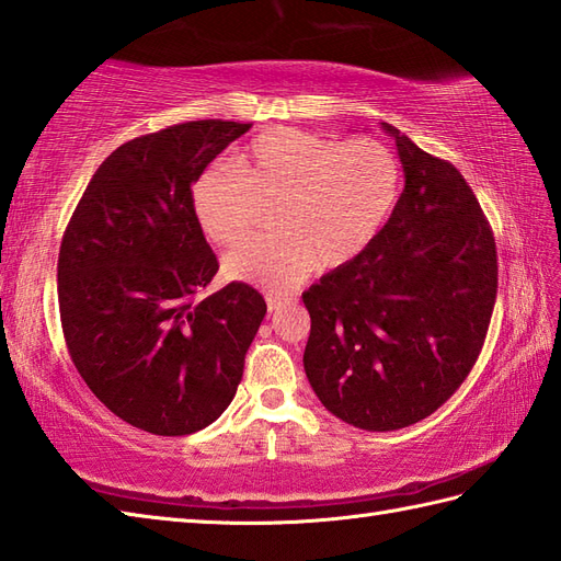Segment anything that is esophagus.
<instances>
[{
  "label": "esophagus",
  "mask_w": 561,
  "mask_h": 561,
  "mask_svg": "<svg viewBox=\"0 0 561 561\" xmlns=\"http://www.w3.org/2000/svg\"><path fill=\"white\" fill-rule=\"evenodd\" d=\"M265 301H267V311L272 313V311H277V308L287 299H284V296H279V294H267Z\"/></svg>",
  "instance_id": "obj_1"
}]
</instances>
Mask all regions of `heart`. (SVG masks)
<instances>
[{"label": "heart", "instance_id": "obj_1", "mask_svg": "<svg viewBox=\"0 0 561 561\" xmlns=\"http://www.w3.org/2000/svg\"><path fill=\"white\" fill-rule=\"evenodd\" d=\"M400 193V161L383 141H332L272 127L190 183L187 205L211 243L238 241L253 199L274 202V233L245 238L224 257V274L267 289H289L308 272L359 257L383 229Z\"/></svg>", "mask_w": 561, "mask_h": 561}]
</instances>
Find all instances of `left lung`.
Masks as SVG:
<instances>
[{
	"instance_id": "left-lung-1",
	"label": "left lung",
	"mask_w": 561,
	"mask_h": 561,
	"mask_svg": "<svg viewBox=\"0 0 561 561\" xmlns=\"http://www.w3.org/2000/svg\"><path fill=\"white\" fill-rule=\"evenodd\" d=\"M404 190L364 253L304 291V368L342 422L392 432L436 412L472 371L496 301V243L456 165L398 127Z\"/></svg>"
}]
</instances>
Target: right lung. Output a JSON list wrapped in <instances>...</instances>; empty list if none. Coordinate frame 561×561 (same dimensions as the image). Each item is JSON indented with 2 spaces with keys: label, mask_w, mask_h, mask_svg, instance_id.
<instances>
[{
  "label": "right lung",
  "mask_w": 561,
  "mask_h": 561,
  "mask_svg": "<svg viewBox=\"0 0 561 561\" xmlns=\"http://www.w3.org/2000/svg\"><path fill=\"white\" fill-rule=\"evenodd\" d=\"M250 123L193 121L125 141L105 159L62 236L59 320L71 362L105 408L141 432L185 436L219 420L267 313L219 270L190 214V183Z\"/></svg>",
  "instance_id": "obj_1"
}]
</instances>
